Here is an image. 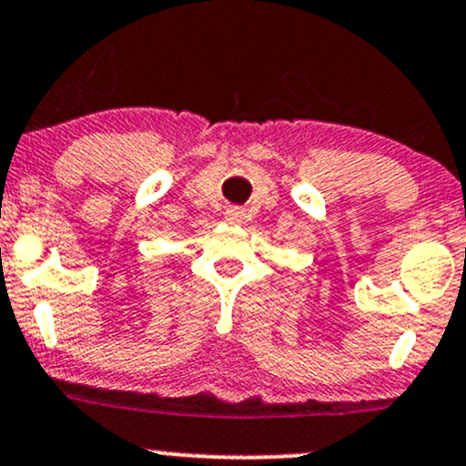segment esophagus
Masks as SVG:
<instances>
[{"instance_id": "34e87169", "label": "esophagus", "mask_w": 466, "mask_h": 466, "mask_svg": "<svg viewBox=\"0 0 466 466\" xmlns=\"http://www.w3.org/2000/svg\"><path fill=\"white\" fill-rule=\"evenodd\" d=\"M225 214H228V221H232V223H241L243 221V209L241 208H229Z\"/></svg>"}]
</instances>
